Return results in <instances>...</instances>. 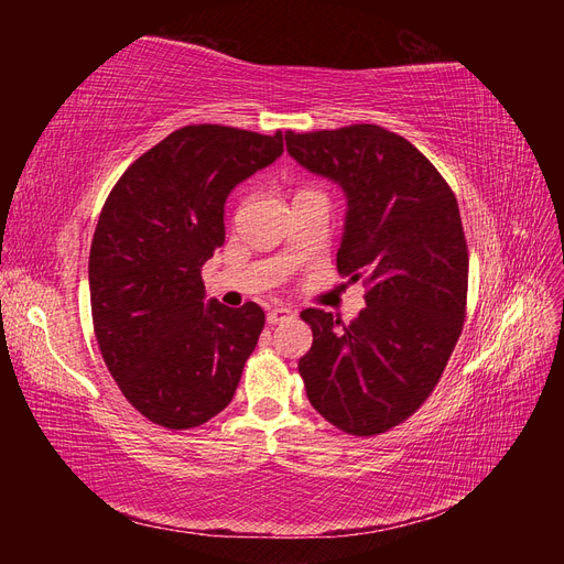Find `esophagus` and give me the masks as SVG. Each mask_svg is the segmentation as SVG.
Here are the masks:
<instances>
[{
  "label": "esophagus",
  "mask_w": 564,
  "mask_h": 564,
  "mask_svg": "<svg viewBox=\"0 0 564 564\" xmlns=\"http://www.w3.org/2000/svg\"><path fill=\"white\" fill-rule=\"evenodd\" d=\"M289 317H294V311L286 308V305H278V308L268 311V324H280V322H284Z\"/></svg>",
  "instance_id": "obj_1"
}]
</instances>
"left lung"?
Returning a JSON list of instances; mask_svg holds the SVG:
<instances>
[{
    "label": "left lung",
    "instance_id": "obj_1",
    "mask_svg": "<svg viewBox=\"0 0 564 564\" xmlns=\"http://www.w3.org/2000/svg\"><path fill=\"white\" fill-rule=\"evenodd\" d=\"M299 164L340 183L344 278L367 286L350 324L308 308L313 346L299 373L338 431L381 435L431 398L464 329L468 245L449 183L402 135L377 124L286 131Z\"/></svg>",
    "mask_w": 564,
    "mask_h": 564
}]
</instances>
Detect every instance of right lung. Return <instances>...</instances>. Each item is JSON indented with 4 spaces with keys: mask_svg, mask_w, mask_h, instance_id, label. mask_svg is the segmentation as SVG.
<instances>
[{
    "mask_svg": "<svg viewBox=\"0 0 564 564\" xmlns=\"http://www.w3.org/2000/svg\"><path fill=\"white\" fill-rule=\"evenodd\" d=\"M282 150V131L181 127L119 176L100 212L89 253L98 350L129 404L166 431L224 412L259 344L261 305L204 303L202 265L226 240L232 187Z\"/></svg>",
    "mask_w": 564,
    "mask_h": 564,
    "instance_id": "right-lung-1",
    "label": "right lung"
}]
</instances>
